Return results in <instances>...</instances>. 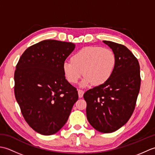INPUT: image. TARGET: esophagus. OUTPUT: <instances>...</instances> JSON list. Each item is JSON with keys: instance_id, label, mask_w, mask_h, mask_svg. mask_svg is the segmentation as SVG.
Returning <instances> with one entry per match:
<instances>
[{"instance_id": "obj_1", "label": "esophagus", "mask_w": 155, "mask_h": 155, "mask_svg": "<svg viewBox=\"0 0 155 155\" xmlns=\"http://www.w3.org/2000/svg\"><path fill=\"white\" fill-rule=\"evenodd\" d=\"M84 93V91L81 90V89H78V97L79 98L83 97Z\"/></svg>"}]
</instances>
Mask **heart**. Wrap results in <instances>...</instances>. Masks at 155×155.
Instances as JSON below:
<instances>
[{"label": "heart", "mask_w": 155, "mask_h": 155, "mask_svg": "<svg viewBox=\"0 0 155 155\" xmlns=\"http://www.w3.org/2000/svg\"><path fill=\"white\" fill-rule=\"evenodd\" d=\"M117 64L116 55L109 48L101 47L83 48L73 54L71 61H65L63 72L69 83H77L81 76L85 75L81 85L93 83L101 85L110 79Z\"/></svg>", "instance_id": "b5f03b06"}]
</instances>
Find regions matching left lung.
<instances>
[{
  "label": "left lung",
  "instance_id": "obj_1",
  "mask_svg": "<svg viewBox=\"0 0 155 155\" xmlns=\"http://www.w3.org/2000/svg\"><path fill=\"white\" fill-rule=\"evenodd\" d=\"M116 55L117 64L107 83L87 91V117L91 126L103 133H113L133 114L140 87L137 58L125 46L103 41Z\"/></svg>",
  "mask_w": 155,
  "mask_h": 155
}]
</instances>
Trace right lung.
<instances>
[{
    "label": "right lung",
    "instance_id": "1",
    "mask_svg": "<svg viewBox=\"0 0 155 155\" xmlns=\"http://www.w3.org/2000/svg\"><path fill=\"white\" fill-rule=\"evenodd\" d=\"M75 45L45 40L28 47L15 72V94L25 120L36 132L55 134L64 126L78 96L62 66Z\"/></svg>",
    "mask_w": 155,
    "mask_h": 155
}]
</instances>
